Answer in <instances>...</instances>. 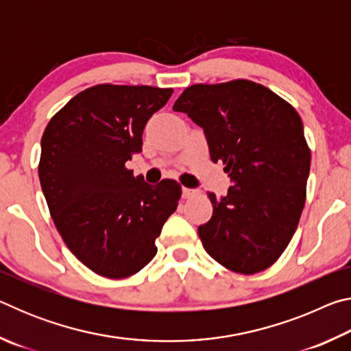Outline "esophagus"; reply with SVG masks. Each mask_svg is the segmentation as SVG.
Masks as SVG:
<instances>
[{
	"label": "esophagus",
	"instance_id": "34e87169",
	"mask_svg": "<svg viewBox=\"0 0 351 351\" xmlns=\"http://www.w3.org/2000/svg\"><path fill=\"white\" fill-rule=\"evenodd\" d=\"M197 195H198V190L182 187V197L184 198H193V197H197Z\"/></svg>",
	"mask_w": 351,
	"mask_h": 351
}]
</instances>
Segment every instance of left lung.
Instances as JSON below:
<instances>
[{
    "label": "left lung",
    "mask_w": 351,
    "mask_h": 351,
    "mask_svg": "<svg viewBox=\"0 0 351 351\" xmlns=\"http://www.w3.org/2000/svg\"><path fill=\"white\" fill-rule=\"evenodd\" d=\"M204 130L212 162L235 184L209 199L212 218L198 235L213 260L257 274L289 245L306 199L311 150L299 112L260 83L237 79L186 88L173 105Z\"/></svg>",
    "instance_id": "1"
}]
</instances>
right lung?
<instances>
[{
  "label": "right lung",
  "instance_id": "1",
  "mask_svg": "<svg viewBox=\"0 0 351 351\" xmlns=\"http://www.w3.org/2000/svg\"><path fill=\"white\" fill-rule=\"evenodd\" d=\"M171 93L100 83L71 99L41 136L38 176L51 217L69 251L102 277L125 278L150 263L181 198L180 182L150 186L125 167Z\"/></svg>",
  "mask_w": 351,
  "mask_h": 351
}]
</instances>
